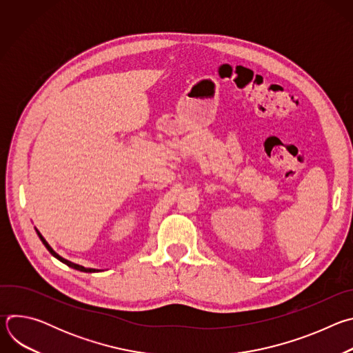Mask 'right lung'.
Returning a JSON list of instances; mask_svg holds the SVG:
<instances>
[{"instance_id":"add662e5","label":"right lung","mask_w":353,"mask_h":353,"mask_svg":"<svg viewBox=\"0 0 353 353\" xmlns=\"http://www.w3.org/2000/svg\"><path fill=\"white\" fill-rule=\"evenodd\" d=\"M36 233H37V236L40 237V240H41V243L44 244V247L50 251V254H52L53 257H56L57 260H60L61 263H64L65 265H68V267H71V268H74V270H78V271H82V272H99L100 270H94V268H85V267H82V265H78V264H75V263H71V261H68V260H65V259H63L61 256H59L56 251L52 248V245H50L47 241H46V239L40 234V232L36 229Z\"/></svg>"}]
</instances>
